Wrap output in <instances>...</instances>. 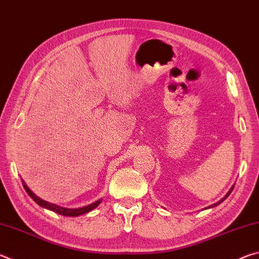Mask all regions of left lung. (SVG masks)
Here are the masks:
<instances>
[{
	"label": "left lung",
	"mask_w": 259,
	"mask_h": 259,
	"mask_svg": "<svg viewBox=\"0 0 259 259\" xmlns=\"http://www.w3.org/2000/svg\"><path fill=\"white\" fill-rule=\"evenodd\" d=\"M233 188H234V185H233V186H232V187L230 188V191L226 193V195L224 196V198H223V199H221V200H219V201H218V202H216V203H213V204H211V205H209V207H207V208H204V209H208V208H213V207H216V205H218V204H221V203L223 202V201H224V200H225V199L227 198V196H229V195L231 194V192H232V191H233Z\"/></svg>",
	"instance_id": "left-lung-1"
}]
</instances>
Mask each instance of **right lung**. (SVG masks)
Returning <instances> with one entry per match:
<instances>
[{
    "label": "right lung",
    "mask_w": 259,
    "mask_h": 259,
    "mask_svg": "<svg viewBox=\"0 0 259 259\" xmlns=\"http://www.w3.org/2000/svg\"><path fill=\"white\" fill-rule=\"evenodd\" d=\"M23 185L25 191L27 192V194L32 198L35 202H36L40 207L42 208H46V209H49L51 211H55L59 214H63V216H69V217H77V216H81L83 213H87L91 211V210H94L95 208H97L98 205L102 202L103 199H99L98 201H96V202L91 203V204H88L85 207H81V208H75V209H71V208H64V207H60V205H57L55 203H51V202H48V201L42 200L41 198H38L34 194V193L29 190L28 186L26 185L25 182L23 181Z\"/></svg>",
    "instance_id": "obj_1"
}]
</instances>
